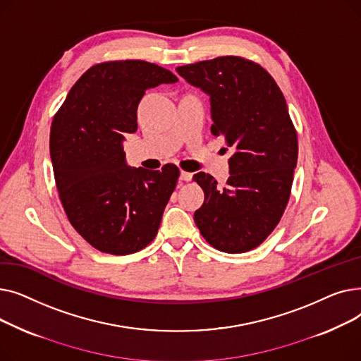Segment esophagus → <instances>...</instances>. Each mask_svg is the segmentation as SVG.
Returning <instances> with one entry per match:
<instances>
[{"label": "esophagus", "instance_id": "esophagus-1", "mask_svg": "<svg viewBox=\"0 0 361 361\" xmlns=\"http://www.w3.org/2000/svg\"><path fill=\"white\" fill-rule=\"evenodd\" d=\"M192 177H193V174L192 173H187V171H181V173H180V178L183 181H190Z\"/></svg>", "mask_w": 361, "mask_h": 361}]
</instances>
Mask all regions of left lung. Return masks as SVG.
<instances>
[{"label": "left lung", "instance_id": "left-lung-1", "mask_svg": "<svg viewBox=\"0 0 361 361\" xmlns=\"http://www.w3.org/2000/svg\"><path fill=\"white\" fill-rule=\"evenodd\" d=\"M176 70L209 94L212 135L234 149L224 187L209 174L193 176L204 193L195 222L216 250H253L275 230L291 195L298 140L286 98L272 75L244 56H216Z\"/></svg>", "mask_w": 361, "mask_h": 361}]
</instances>
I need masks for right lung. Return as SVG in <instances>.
<instances>
[{
    "label": "right lung",
    "instance_id": "right-lung-1",
    "mask_svg": "<svg viewBox=\"0 0 361 361\" xmlns=\"http://www.w3.org/2000/svg\"><path fill=\"white\" fill-rule=\"evenodd\" d=\"M177 80L154 63L104 61L83 73L55 112L49 152L56 190L73 228L102 253H136L158 234L180 169L127 166L123 140L137 130L146 89Z\"/></svg>",
    "mask_w": 361,
    "mask_h": 361
}]
</instances>
